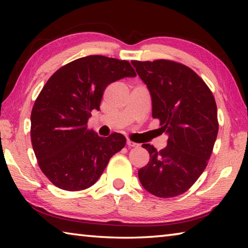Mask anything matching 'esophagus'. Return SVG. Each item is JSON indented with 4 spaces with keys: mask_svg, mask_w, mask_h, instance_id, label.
Wrapping results in <instances>:
<instances>
[{
    "mask_svg": "<svg viewBox=\"0 0 248 248\" xmlns=\"http://www.w3.org/2000/svg\"><path fill=\"white\" fill-rule=\"evenodd\" d=\"M127 145L129 146V148H136V146H138L139 144H138V143H134V142L128 140V141H127Z\"/></svg>",
    "mask_w": 248,
    "mask_h": 248,
    "instance_id": "1",
    "label": "esophagus"
}]
</instances>
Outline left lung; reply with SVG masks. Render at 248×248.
I'll list each match as a JSON object with an SVG mask.
<instances>
[{"instance_id": "left-lung-1", "label": "left lung", "mask_w": 248, "mask_h": 248, "mask_svg": "<svg viewBox=\"0 0 248 248\" xmlns=\"http://www.w3.org/2000/svg\"><path fill=\"white\" fill-rule=\"evenodd\" d=\"M152 98L167 146L143 144L150 161L138 170L146 191L159 198L184 194L200 177L211 156L219 124L215 97L190 68L170 60L131 61Z\"/></svg>"}]
</instances>
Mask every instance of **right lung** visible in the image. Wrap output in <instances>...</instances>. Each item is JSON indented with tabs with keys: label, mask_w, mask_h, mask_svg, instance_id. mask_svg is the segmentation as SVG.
<instances>
[{
	"label": "right lung",
	"mask_w": 248,
	"mask_h": 248,
	"mask_svg": "<svg viewBox=\"0 0 248 248\" xmlns=\"http://www.w3.org/2000/svg\"><path fill=\"white\" fill-rule=\"evenodd\" d=\"M136 72L128 61L104 56L79 58L48 79L33 104L31 137L43 173L63 190L86 189L97 182L125 138H102L87 128L109 84Z\"/></svg>",
	"instance_id": "add662e5"
}]
</instances>
